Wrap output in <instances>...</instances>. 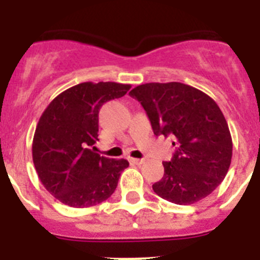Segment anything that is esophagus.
Returning a JSON list of instances; mask_svg holds the SVG:
<instances>
[{
    "mask_svg": "<svg viewBox=\"0 0 260 260\" xmlns=\"http://www.w3.org/2000/svg\"><path fill=\"white\" fill-rule=\"evenodd\" d=\"M128 161L132 162V164H137V165H139V164H143V158H134V157H130L128 158Z\"/></svg>",
    "mask_w": 260,
    "mask_h": 260,
    "instance_id": "obj_1",
    "label": "esophagus"
}]
</instances>
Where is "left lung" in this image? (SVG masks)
Wrapping results in <instances>:
<instances>
[{"instance_id": "obj_1", "label": "left lung", "mask_w": 260, "mask_h": 260, "mask_svg": "<svg viewBox=\"0 0 260 260\" xmlns=\"http://www.w3.org/2000/svg\"><path fill=\"white\" fill-rule=\"evenodd\" d=\"M130 95L141 102L155 135H171L177 151L164 161V176L152 189L176 204H194L222 182L232 161L231 132L212 98L180 82L146 83Z\"/></svg>"}]
</instances>
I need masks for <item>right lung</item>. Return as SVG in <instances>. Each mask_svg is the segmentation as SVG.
Here are the masks:
<instances>
[{
  "label": "right lung",
  "mask_w": 260,
  "mask_h": 260,
  "mask_svg": "<svg viewBox=\"0 0 260 260\" xmlns=\"http://www.w3.org/2000/svg\"><path fill=\"white\" fill-rule=\"evenodd\" d=\"M130 88L116 82H84L59 93L43 112L32 141V160L39 180L61 203L91 207L114 192L128 161L96 153L99 110Z\"/></svg>",
  "instance_id": "obj_1"
}]
</instances>
